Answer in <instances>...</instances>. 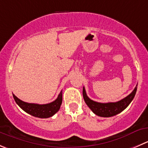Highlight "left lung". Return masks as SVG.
<instances>
[{
    "instance_id": "obj_1",
    "label": "left lung",
    "mask_w": 148,
    "mask_h": 148,
    "mask_svg": "<svg viewBox=\"0 0 148 148\" xmlns=\"http://www.w3.org/2000/svg\"><path fill=\"white\" fill-rule=\"evenodd\" d=\"M136 86H137V85H136ZM136 86L135 87L134 89L129 95H128L127 97L123 98L121 100L116 102L101 103V102L91 100L86 95L84 87L83 88V96H84V99L86 104L88 105V108L92 110V112L94 114H96L97 115L100 116V117H111V116H114V115L121 112L123 110H125L129 106V105L133 100L135 94H136V88H137Z\"/></svg>"
}]
</instances>
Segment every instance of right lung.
I'll list each match as a JSON object with an SVG mask.
<instances>
[{"mask_svg":"<svg viewBox=\"0 0 148 148\" xmlns=\"http://www.w3.org/2000/svg\"><path fill=\"white\" fill-rule=\"evenodd\" d=\"M13 97L16 104L24 111L33 116L40 118V119H47V118L53 116L56 112H58L62 102V91H60L58 97L54 102L44 104V105L27 103V102H23L16 97L14 94Z\"/></svg>","mask_w":148,"mask_h":148,"instance_id":"1","label":"right lung"}]
</instances>
